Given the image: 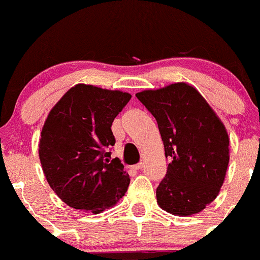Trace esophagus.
I'll return each instance as SVG.
<instances>
[{
  "label": "esophagus",
  "instance_id": "34e87169",
  "mask_svg": "<svg viewBox=\"0 0 260 260\" xmlns=\"http://www.w3.org/2000/svg\"><path fill=\"white\" fill-rule=\"evenodd\" d=\"M131 168H133L134 171H139V169L143 168V163H138V164H135V166H133V167H131Z\"/></svg>",
  "mask_w": 260,
  "mask_h": 260
}]
</instances>
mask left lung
Here are the masks:
<instances>
[{
  "mask_svg": "<svg viewBox=\"0 0 260 260\" xmlns=\"http://www.w3.org/2000/svg\"><path fill=\"white\" fill-rule=\"evenodd\" d=\"M156 120L169 160L156 201L178 216L197 214L218 194L229 164L225 126L196 88L174 83L136 93Z\"/></svg>",
  "mask_w": 260,
  "mask_h": 260,
  "instance_id": "8db88e82",
  "label": "left lung"
}]
</instances>
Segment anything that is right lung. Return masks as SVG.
Returning <instances> with one entry per match:
<instances>
[{
	"label": "right lung",
	"mask_w": 260,
	"mask_h": 260,
	"mask_svg": "<svg viewBox=\"0 0 260 260\" xmlns=\"http://www.w3.org/2000/svg\"><path fill=\"white\" fill-rule=\"evenodd\" d=\"M130 99L126 92L77 84L49 114L40 161L49 186L68 206L96 214L126 193L129 174L119 158L111 159V126Z\"/></svg>",
	"instance_id": "right-lung-1"
}]
</instances>
